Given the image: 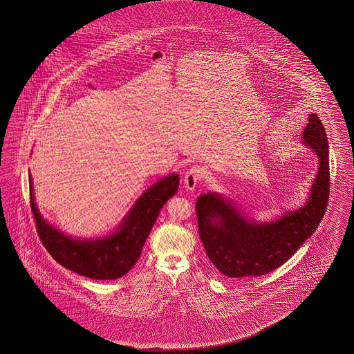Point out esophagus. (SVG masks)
Masks as SVG:
<instances>
[{
	"label": "esophagus",
	"instance_id": "34e87169",
	"mask_svg": "<svg viewBox=\"0 0 354 354\" xmlns=\"http://www.w3.org/2000/svg\"><path fill=\"white\" fill-rule=\"evenodd\" d=\"M201 179V169L198 166H193L184 175V188L187 190H194Z\"/></svg>",
	"mask_w": 354,
	"mask_h": 354
}]
</instances>
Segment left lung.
I'll use <instances>...</instances> for the list:
<instances>
[{
  "label": "left lung",
  "mask_w": 354,
  "mask_h": 354,
  "mask_svg": "<svg viewBox=\"0 0 354 354\" xmlns=\"http://www.w3.org/2000/svg\"><path fill=\"white\" fill-rule=\"evenodd\" d=\"M303 145L319 158V170L304 206L268 223L248 218L233 201L208 192L197 199L199 238L209 261L234 279L266 275L284 265L316 232L330 189L326 131L316 113L308 115Z\"/></svg>",
  "instance_id": "left-lung-1"
}]
</instances>
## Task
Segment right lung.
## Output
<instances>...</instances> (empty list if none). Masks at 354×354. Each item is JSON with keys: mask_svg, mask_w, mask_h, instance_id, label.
<instances>
[{"mask_svg": "<svg viewBox=\"0 0 354 354\" xmlns=\"http://www.w3.org/2000/svg\"><path fill=\"white\" fill-rule=\"evenodd\" d=\"M178 188V174L165 176L137 199L113 233L104 238L84 239L69 236L44 220L35 205L29 174L30 206L46 250L61 266L95 280L119 279L136 265L161 208Z\"/></svg>", "mask_w": 354, "mask_h": 354, "instance_id": "obj_1", "label": "right lung"}]
</instances>
